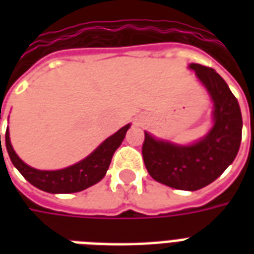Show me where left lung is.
Returning <instances> with one entry per match:
<instances>
[{
  "mask_svg": "<svg viewBox=\"0 0 254 254\" xmlns=\"http://www.w3.org/2000/svg\"><path fill=\"white\" fill-rule=\"evenodd\" d=\"M213 103L212 127L190 144H177L145 133L143 158L149 176L180 190H198L222 176L234 162L242 137L238 100L212 67L190 64Z\"/></svg>",
  "mask_w": 254,
  "mask_h": 254,
  "instance_id": "8db88e82",
  "label": "left lung"
}]
</instances>
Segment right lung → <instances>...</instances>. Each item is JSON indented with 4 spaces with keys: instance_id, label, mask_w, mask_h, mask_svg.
Listing matches in <instances>:
<instances>
[{
    "instance_id": "add662e5",
    "label": "right lung",
    "mask_w": 254,
    "mask_h": 254,
    "mask_svg": "<svg viewBox=\"0 0 254 254\" xmlns=\"http://www.w3.org/2000/svg\"><path fill=\"white\" fill-rule=\"evenodd\" d=\"M129 127H130V124L122 127L120 130H117L110 137L106 138L103 143L99 144L87 158L60 170H38L24 163L12 147L10 137H9V127L5 133V144H6V151L13 166L31 185L47 193H54V194L76 193V191H81L92 187L103 180L106 171L109 170L111 158L116 152V149L124 141Z\"/></svg>"
}]
</instances>
